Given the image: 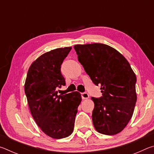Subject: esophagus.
<instances>
[{
  "label": "esophagus",
  "mask_w": 154,
  "mask_h": 154,
  "mask_svg": "<svg viewBox=\"0 0 154 154\" xmlns=\"http://www.w3.org/2000/svg\"><path fill=\"white\" fill-rule=\"evenodd\" d=\"M89 94H88V93L86 92H83V93H82V99H83V100H85V99H88L89 98Z\"/></svg>",
  "instance_id": "34e87169"
}]
</instances>
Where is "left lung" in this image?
Returning <instances> with one entry per match:
<instances>
[{
	"label": "left lung",
	"mask_w": 154,
	"mask_h": 154,
	"mask_svg": "<svg viewBox=\"0 0 154 154\" xmlns=\"http://www.w3.org/2000/svg\"><path fill=\"white\" fill-rule=\"evenodd\" d=\"M78 60L103 96L94 103L92 122L96 131L114 135L124 130L133 115L137 102L136 75L125 57L102 43L76 45Z\"/></svg>",
	"instance_id": "8db88e82"
}]
</instances>
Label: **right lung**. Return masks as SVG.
<instances>
[{"label": "right lung", "instance_id": "obj_1", "mask_svg": "<svg viewBox=\"0 0 154 154\" xmlns=\"http://www.w3.org/2000/svg\"><path fill=\"white\" fill-rule=\"evenodd\" d=\"M71 47L46 52L31 64L24 84L25 94L34 119L41 130L53 139L72 134L77 108L82 102L76 91L58 95V88L66 84L61 64Z\"/></svg>", "mask_w": 154, "mask_h": 154}]
</instances>
